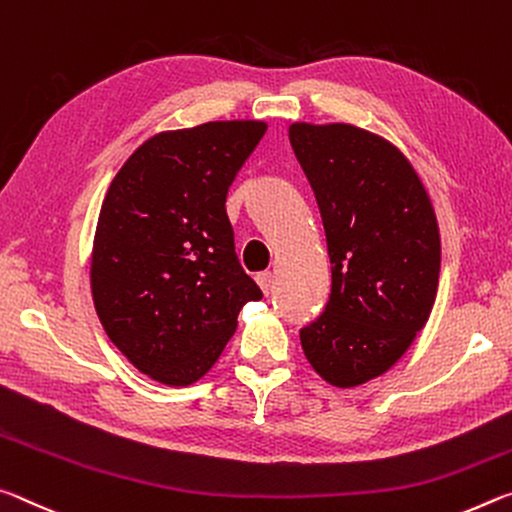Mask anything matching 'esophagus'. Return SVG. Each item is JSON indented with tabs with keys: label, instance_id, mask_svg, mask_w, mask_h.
Returning <instances> with one entry per match:
<instances>
[{
	"label": "esophagus",
	"instance_id": "obj_1",
	"mask_svg": "<svg viewBox=\"0 0 512 512\" xmlns=\"http://www.w3.org/2000/svg\"><path fill=\"white\" fill-rule=\"evenodd\" d=\"M256 281H258V286H261L265 295H270V292L274 290V274L272 272H261L256 276Z\"/></svg>",
	"mask_w": 512,
	"mask_h": 512
}]
</instances>
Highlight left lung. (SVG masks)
<instances>
[{
	"label": "left lung",
	"instance_id": "left-lung-1",
	"mask_svg": "<svg viewBox=\"0 0 512 512\" xmlns=\"http://www.w3.org/2000/svg\"><path fill=\"white\" fill-rule=\"evenodd\" d=\"M290 145L320 206L331 258L324 313L299 331L313 370L335 388L376 379L429 320L440 231L413 165L354 124H290Z\"/></svg>",
	"mask_w": 512,
	"mask_h": 512
}]
</instances>
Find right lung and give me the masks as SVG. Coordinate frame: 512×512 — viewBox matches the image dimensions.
Wrapping results in <instances>:
<instances>
[{
  "label": "right lung",
  "instance_id": "add662e5",
  "mask_svg": "<svg viewBox=\"0 0 512 512\" xmlns=\"http://www.w3.org/2000/svg\"><path fill=\"white\" fill-rule=\"evenodd\" d=\"M267 124L206 122L156 133L120 167L99 211L90 258L95 311L133 367L165 385L199 381L247 301L226 192Z\"/></svg>",
  "mask_w": 512,
  "mask_h": 512
}]
</instances>
